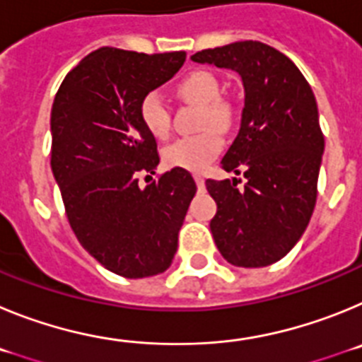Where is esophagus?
Here are the masks:
<instances>
[{
  "instance_id": "esophagus-1",
  "label": "esophagus",
  "mask_w": 362,
  "mask_h": 362,
  "mask_svg": "<svg viewBox=\"0 0 362 362\" xmlns=\"http://www.w3.org/2000/svg\"><path fill=\"white\" fill-rule=\"evenodd\" d=\"M196 185H197V190H204V179L201 175H196Z\"/></svg>"
}]
</instances>
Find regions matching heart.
<instances>
[{"mask_svg":"<svg viewBox=\"0 0 362 362\" xmlns=\"http://www.w3.org/2000/svg\"><path fill=\"white\" fill-rule=\"evenodd\" d=\"M179 98L187 103L199 105L201 121L197 136L179 137L163 152V161L170 168L203 172L225 146L219 132H228L235 123L238 108L232 99L219 95V79L209 70H196L185 76L175 86ZM139 117L150 136L166 139L170 134V108L158 92H148L139 103Z\"/></svg>","mask_w":362,"mask_h":362,"instance_id":"1","label":"heart"}]
</instances>
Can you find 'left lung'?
Wrapping results in <instances>:
<instances>
[{
	"label": "left lung",
	"instance_id": "1",
	"mask_svg": "<svg viewBox=\"0 0 362 362\" xmlns=\"http://www.w3.org/2000/svg\"><path fill=\"white\" fill-rule=\"evenodd\" d=\"M192 59L239 72L241 129L221 168L246 177L206 179L217 203L210 221L221 255L245 268L277 263L310 223L317 199L325 136L308 81L290 57L261 41L196 52Z\"/></svg>",
	"mask_w": 362,
	"mask_h": 362
}]
</instances>
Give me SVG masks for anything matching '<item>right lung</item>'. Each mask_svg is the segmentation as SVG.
Wrapping results in <instances>:
<instances>
[{
  "instance_id": "add662e5",
  "label": "right lung",
  "mask_w": 362,
  "mask_h": 362,
  "mask_svg": "<svg viewBox=\"0 0 362 362\" xmlns=\"http://www.w3.org/2000/svg\"><path fill=\"white\" fill-rule=\"evenodd\" d=\"M185 59L187 52L103 47L66 74L54 98L50 166L70 228L95 261L129 279L170 267L196 196V181L183 168L165 172L145 188L137 177L159 165L158 143L143 127L139 103Z\"/></svg>"
}]
</instances>
